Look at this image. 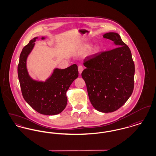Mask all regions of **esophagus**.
<instances>
[{"label":"esophagus","instance_id":"1","mask_svg":"<svg viewBox=\"0 0 156 156\" xmlns=\"http://www.w3.org/2000/svg\"><path fill=\"white\" fill-rule=\"evenodd\" d=\"M83 67L82 66H78V72H79V73H80V74H81L82 73V71H83Z\"/></svg>","mask_w":156,"mask_h":156}]
</instances>
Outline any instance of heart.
<instances>
[{
  "label": "heart",
  "mask_w": 156,
  "mask_h": 156,
  "mask_svg": "<svg viewBox=\"0 0 156 156\" xmlns=\"http://www.w3.org/2000/svg\"><path fill=\"white\" fill-rule=\"evenodd\" d=\"M95 50H98V48H95Z\"/></svg>",
  "instance_id": "obj_1"
}]
</instances>
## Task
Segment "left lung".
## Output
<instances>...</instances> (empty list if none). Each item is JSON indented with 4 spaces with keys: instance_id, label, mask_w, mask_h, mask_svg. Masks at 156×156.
<instances>
[{
    "instance_id": "obj_1",
    "label": "left lung",
    "mask_w": 156,
    "mask_h": 156,
    "mask_svg": "<svg viewBox=\"0 0 156 156\" xmlns=\"http://www.w3.org/2000/svg\"><path fill=\"white\" fill-rule=\"evenodd\" d=\"M104 38L118 47L87 56L81 75L92 106L98 111L109 113L118 110L131 96L134 64L130 48L119 34L106 33Z\"/></svg>"
}]
</instances>
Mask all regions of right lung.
<instances>
[{
	"instance_id": "right-lung-1",
	"label": "right lung",
	"mask_w": 156,
	"mask_h": 156,
	"mask_svg": "<svg viewBox=\"0 0 156 156\" xmlns=\"http://www.w3.org/2000/svg\"><path fill=\"white\" fill-rule=\"evenodd\" d=\"M37 37L31 40L23 48L17 67L20 85L24 100L39 113L57 115L66 107V92L78 76V66L73 64L66 69H55L44 82L33 80L28 74L26 59L32 50ZM44 39V37H42Z\"/></svg>"
}]
</instances>
